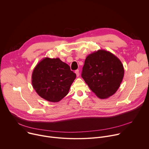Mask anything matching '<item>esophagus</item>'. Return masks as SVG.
Wrapping results in <instances>:
<instances>
[{"label":"esophagus","mask_w":149,"mask_h":149,"mask_svg":"<svg viewBox=\"0 0 149 149\" xmlns=\"http://www.w3.org/2000/svg\"><path fill=\"white\" fill-rule=\"evenodd\" d=\"M75 74L77 75V77H79V70H77L75 71Z\"/></svg>","instance_id":"1"}]
</instances>
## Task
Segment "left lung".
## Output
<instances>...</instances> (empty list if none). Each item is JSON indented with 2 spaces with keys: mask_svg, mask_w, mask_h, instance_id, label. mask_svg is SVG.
I'll return each mask as SVG.
<instances>
[{
  "mask_svg": "<svg viewBox=\"0 0 149 149\" xmlns=\"http://www.w3.org/2000/svg\"><path fill=\"white\" fill-rule=\"evenodd\" d=\"M124 74L121 61L110 52L100 49L87 56L81 76L99 98L105 99L116 93Z\"/></svg>",
  "mask_w": 149,
  "mask_h": 149,
  "instance_id": "left-lung-1",
  "label": "left lung"
}]
</instances>
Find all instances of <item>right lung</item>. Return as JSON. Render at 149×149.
Returning a JSON list of instances; mask_svg holds the SVG:
<instances>
[{
    "label": "right lung",
    "instance_id": "obj_1",
    "mask_svg": "<svg viewBox=\"0 0 149 149\" xmlns=\"http://www.w3.org/2000/svg\"><path fill=\"white\" fill-rule=\"evenodd\" d=\"M75 78L76 74L66 63L58 58L46 57L35 67L32 85L40 97L57 102L68 94Z\"/></svg>",
    "mask_w": 149,
    "mask_h": 149
}]
</instances>
